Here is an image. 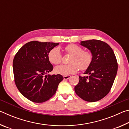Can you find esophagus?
<instances>
[{
    "instance_id": "34e87169",
    "label": "esophagus",
    "mask_w": 129,
    "mask_h": 129,
    "mask_svg": "<svg viewBox=\"0 0 129 129\" xmlns=\"http://www.w3.org/2000/svg\"><path fill=\"white\" fill-rule=\"evenodd\" d=\"M71 77V76L70 75H68V76H64V80H68L69 79V78H70Z\"/></svg>"
}]
</instances>
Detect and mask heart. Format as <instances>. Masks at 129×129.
Masks as SVG:
<instances>
[{
  "mask_svg": "<svg viewBox=\"0 0 129 129\" xmlns=\"http://www.w3.org/2000/svg\"><path fill=\"white\" fill-rule=\"evenodd\" d=\"M64 51L67 53L72 54L70 64H62L54 69L56 73L63 76H68L76 73L79 68L85 71L90 67L93 60V55L88 51H83L81 47L75 44H71L65 47ZM49 61L54 65L59 64L61 62L62 55L58 48H54L48 54Z\"/></svg>",
  "mask_w": 129,
  "mask_h": 129,
  "instance_id": "1",
  "label": "heart"
}]
</instances>
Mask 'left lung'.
Masks as SVG:
<instances>
[{"label":"left lung","mask_w":129,"mask_h":129,"mask_svg":"<svg viewBox=\"0 0 129 129\" xmlns=\"http://www.w3.org/2000/svg\"><path fill=\"white\" fill-rule=\"evenodd\" d=\"M81 45L90 50L93 60L84 73L89 76H79L75 92L86 101H99L108 94L113 86L118 70L116 57L112 48L102 41H82Z\"/></svg>","instance_id":"left-lung-1"}]
</instances>
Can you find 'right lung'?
<instances>
[{"label":"right lung","mask_w":129,"mask_h":129,"mask_svg":"<svg viewBox=\"0 0 129 129\" xmlns=\"http://www.w3.org/2000/svg\"><path fill=\"white\" fill-rule=\"evenodd\" d=\"M58 44L32 41L15 54L13 60L15 84L21 94L30 101L36 103L48 101L56 93L64 78L60 74L46 75L53 69L48 54Z\"/></svg>","instance_id":"right-lung-1"}]
</instances>
